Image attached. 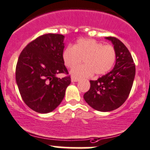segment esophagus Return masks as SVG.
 <instances>
[{"label":"esophagus","instance_id":"esophagus-1","mask_svg":"<svg viewBox=\"0 0 150 150\" xmlns=\"http://www.w3.org/2000/svg\"><path fill=\"white\" fill-rule=\"evenodd\" d=\"M79 79H76V78H74V77H72L71 78V81L72 82H76V81H79Z\"/></svg>","mask_w":150,"mask_h":150}]
</instances>
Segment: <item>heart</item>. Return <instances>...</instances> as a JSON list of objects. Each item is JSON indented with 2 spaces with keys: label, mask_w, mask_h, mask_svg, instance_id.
Masks as SVG:
<instances>
[{
  "label": "heart",
  "mask_w": 150,
  "mask_h": 150,
  "mask_svg": "<svg viewBox=\"0 0 150 150\" xmlns=\"http://www.w3.org/2000/svg\"><path fill=\"white\" fill-rule=\"evenodd\" d=\"M81 58L85 64L76 66L71 71L73 77H89L93 73L97 76L105 74L113 66L116 54L112 46H103L91 38H80L74 47L69 46L63 50V60L66 67L72 68Z\"/></svg>",
  "instance_id": "heart-1"
}]
</instances>
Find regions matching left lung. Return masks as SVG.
I'll use <instances>...</instances> for the list:
<instances>
[{
	"instance_id": "left-lung-1",
	"label": "left lung",
	"mask_w": 150,
	"mask_h": 150,
	"mask_svg": "<svg viewBox=\"0 0 150 150\" xmlns=\"http://www.w3.org/2000/svg\"><path fill=\"white\" fill-rule=\"evenodd\" d=\"M112 43L116 54L114 69L98 79L90 81V88L84 99L89 106L100 112H110L122 106L128 97L136 74V67L125 44L115 37H106Z\"/></svg>"
}]
</instances>
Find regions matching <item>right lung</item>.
<instances>
[{
    "label": "right lung",
    "mask_w": 150,
    "mask_h": 150,
    "mask_svg": "<svg viewBox=\"0 0 150 150\" xmlns=\"http://www.w3.org/2000/svg\"><path fill=\"white\" fill-rule=\"evenodd\" d=\"M65 36L48 33L29 43L20 54L16 67V81L25 104L32 110L47 114L56 109L71 84L63 60Z\"/></svg>",
    "instance_id": "right-lung-1"
}]
</instances>
